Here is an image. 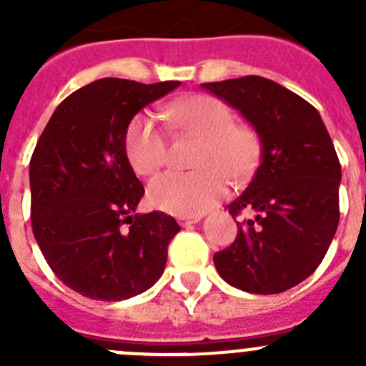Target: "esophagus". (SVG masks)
<instances>
[{
  "mask_svg": "<svg viewBox=\"0 0 366 366\" xmlns=\"http://www.w3.org/2000/svg\"><path fill=\"white\" fill-rule=\"evenodd\" d=\"M202 219V216H179L177 218V223L181 227H187V225H192V223H198Z\"/></svg>",
  "mask_w": 366,
  "mask_h": 366,
  "instance_id": "esophagus-1",
  "label": "esophagus"
}]
</instances>
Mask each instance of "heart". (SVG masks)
<instances>
[{
  "mask_svg": "<svg viewBox=\"0 0 366 366\" xmlns=\"http://www.w3.org/2000/svg\"><path fill=\"white\" fill-rule=\"evenodd\" d=\"M168 126L199 139L194 172H164L148 187L154 207L174 216H199L227 194V177L234 183L249 179L262 155V137L253 124L234 122L225 100L192 95L164 109ZM124 148L139 176H152L167 163L168 141L154 117L137 115L130 122Z\"/></svg>",
  "mask_w": 366,
  "mask_h": 366,
  "instance_id": "heart-1",
  "label": "heart"
}]
</instances>
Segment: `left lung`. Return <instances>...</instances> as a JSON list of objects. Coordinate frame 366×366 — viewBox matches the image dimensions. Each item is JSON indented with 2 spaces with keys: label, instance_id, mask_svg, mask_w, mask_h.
<instances>
[{
  "label": "left lung",
  "instance_id": "obj_1",
  "mask_svg": "<svg viewBox=\"0 0 366 366\" xmlns=\"http://www.w3.org/2000/svg\"><path fill=\"white\" fill-rule=\"evenodd\" d=\"M202 87L236 108L262 137L260 167L227 205L238 234L214 254L219 277L242 292L273 295L319 267L339 223L341 164L321 115L280 84L249 74Z\"/></svg>",
  "mask_w": 366,
  "mask_h": 366
}]
</instances>
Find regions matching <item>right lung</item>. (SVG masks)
<instances>
[{"label":"right lung","mask_w":366,"mask_h":366,"mask_svg":"<svg viewBox=\"0 0 366 366\" xmlns=\"http://www.w3.org/2000/svg\"><path fill=\"white\" fill-rule=\"evenodd\" d=\"M177 86L95 80L60 102L38 139L29 164L32 232L53 273L80 295L124 300L163 274L181 227L161 211L135 214L144 187L124 137L144 106Z\"/></svg>","instance_id":"obj_1"}]
</instances>
